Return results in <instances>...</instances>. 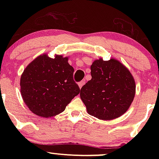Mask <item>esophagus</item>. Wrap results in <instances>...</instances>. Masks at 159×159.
Wrapping results in <instances>:
<instances>
[{"mask_svg": "<svg viewBox=\"0 0 159 159\" xmlns=\"http://www.w3.org/2000/svg\"><path fill=\"white\" fill-rule=\"evenodd\" d=\"M84 84H85V81H80L79 83L78 84V87H79V88L81 89V87H83V85Z\"/></svg>", "mask_w": 159, "mask_h": 159, "instance_id": "esophagus-1", "label": "esophagus"}]
</instances>
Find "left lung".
I'll return each mask as SVG.
<instances>
[{"label": "left lung", "instance_id": "obj_1", "mask_svg": "<svg viewBox=\"0 0 159 159\" xmlns=\"http://www.w3.org/2000/svg\"><path fill=\"white\" fill-rule=\"evenodd\" d=\"M92 78L81 89L87 113L111 120L126 112L134 100L136 85L132 73L119 61L96 60L90 66Z\"/></svg>", "mask_w": 159, "mask_h": 159}]
</instances>
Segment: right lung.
Masks as SVG:
<instances>
[{"instance_id": "1", "label": "right lung", "mask_w": 159, "mask_h": 159, "mask_svg": "<svg viewBox=\"0 0 159 159\" xmlns=\"http://www.w3.org/2000/svg\"><path fill=\"white\" fill-rule=\"evenodd\" d=\"M68 60V57L55 54L51 58L43 54L25 69L20 91L24 102L34 114L48 118L61 114L80 93Z\"/></svg>"}]
</instances>
